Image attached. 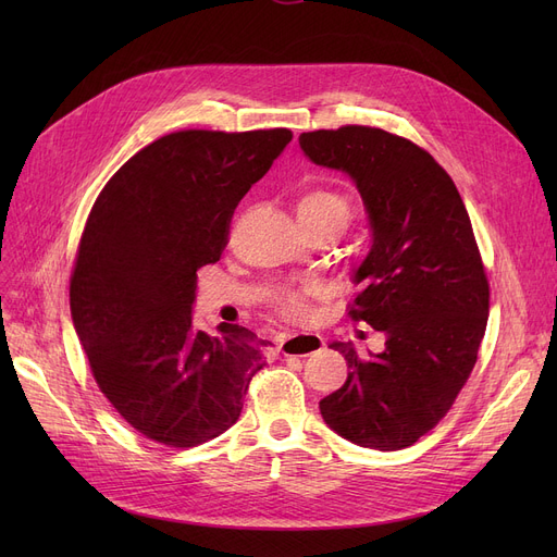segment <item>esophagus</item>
Masks as SVG:
<instances>
[{
    "label": "esophagus",
    "instance_id": "esophagus-1",
    "mask_svg": "<svg viewBox=\"0 0 557 557\" xmlns=\"http://www.w3.org/2000/svg\"><path fill=\"white\" fill-rule=\"evenodd\" d=\"M323 345H325L323 336L305 332V334H294V336H288L286 341H282V352L286 357H307V355L318 352V349Z\"/></svg>",
    "mask_w": 557,
    "mask_h": 557
}]
</instances>
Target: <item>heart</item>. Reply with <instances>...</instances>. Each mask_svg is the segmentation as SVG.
<instances>
[{
	"instance_id": "1",
	"label": "heart",
	"mask_w": 557,
	"mask_h": 557,
	"mask_svg": "<svg viewBox=\"0 0 557 557\" xmlns=\"http://www.w3.org/2000/svg\"><path fill=\"white\" fill-rule=\"evenodd\" d=\"M296 212L302 225L336 223L345 230L347 223L352 221V205H349V200L341 191L323 189V187L302 194L296 205ZM315 294H318L315 284L288 288L277 298V309L288 318L305 315L309 309V298H313Z\"/></svg>"
}]
</instances>
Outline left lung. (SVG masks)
I'll list each match as a JSON object with an SVG mask.
<instances>
[{"label":"left lung","mask_w":557,"mask_h":557,"mask_svg":"<svg viewBox=\"0 0 557 557\" xmlns=\"http://www.w3.org/2000/svg\"><path fill=\"white\" fill-rule=\"evenodd\" d=\"M318 164L357 185L372 246L355 271L352 320L386 334L384 352L347 361L345 384L320 399V416L345 441L379 451L418 443L470 379L487 325L490 286L465 202L418 144L370 126L300 135Z\"/></svg>","instance_id":"obj_1"}]
</instances>
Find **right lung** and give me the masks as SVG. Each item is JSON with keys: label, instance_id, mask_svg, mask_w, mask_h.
Here are the masks:
<instances>
[{"label": "right lung", "instance_id": "obj_1", "mask_svg": "<svg viewBox=\"0 0 557 557\" xmlns=\"http://www.w3.org/2000/svg\"><path fill=\"white\" fill-rule=\"evenodd\" d=\"M294 137L288 128L181 131L144 146L95 200L70 282L76 336L101 393L135 431L196 447L239 420L269 341L194 330L196 271Z\"/></svg>", "mask_w": 557, "mask_h": 557}]
</instances>
